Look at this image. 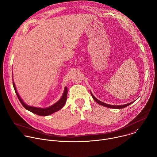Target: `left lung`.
Listing matches in <instances>:
<instances>
[{"label":"left lung","instance_id":"obj_1","mask_svg":"<svg viewBox=\"0 0 157 157\" xmlns=\"http://www.w3.org/2000/svg\"><path fill=\"white\" fill-rule=\"evenodd\" d=\"M90 94L92 97V98H94V100L97 102L98 103L99 105H101L103 107H108V108H110V109H123L124 107H128V105H131V103H132L134 101H132V102H130V103H128L127 104H124V105H110V104H107V103H105L104 102H102L101 101H100L99 100H98L97 98H95L94 95L92 94V93L90 92Z\"/></svg>","mask_w":157,"mask_h":157}]
</instances>
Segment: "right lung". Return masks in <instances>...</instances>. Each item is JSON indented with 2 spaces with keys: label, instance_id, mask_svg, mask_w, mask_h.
Instances as JSON below:
<instances>
[{
  "label": "right lung",
  "instance_id": "right-lung-1",
  "mask_svg": "<svg viewBox=\"0 0 157 157\" xmlns=\"http://www.w3.org/2000/svg\"><path fill=\"white\" fill-rule=\"evenodd\" d=\"M13 86L15 93H16L19 100L20 101L21 103L22 104V105L28 111H29L34 114H36L37 115H39V116H42V117L48 116V115H50L52 113H54L60 110L64 106V105L66 103V101H67L68 89H67V87H65V89H64L63 93L61 98L59 99V100H58L56 103L53 104L52 105H51L48 107H47V108H39V107L29 106V105H28L27 104H26L25 103V101L22 100V98L19 95L13 81Z\"/></svg>",
  "mask_w": 157,
  "mask_h": 157
}]
</instances>
